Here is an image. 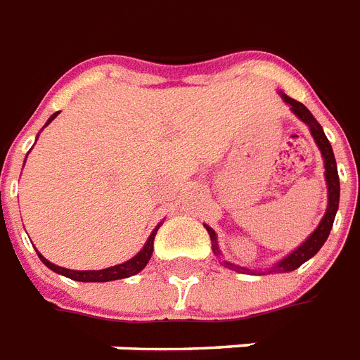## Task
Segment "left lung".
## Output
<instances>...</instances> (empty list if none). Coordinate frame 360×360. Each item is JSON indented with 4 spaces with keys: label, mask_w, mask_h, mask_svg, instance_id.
Segmentation results:
<instances>
[{
    "label": "left lung",
    "mask_w": 360,
    "mask_h": 360,
    "mask_svg": "<svg viewBox=\"0 0 360 360\" xmlns=\"http://www.w3.org/2000/svg\"><path fill=\"white\" fill-rule=\"evenodd\" d=\"M282 101H284L288 106H290L291 114H295L302 123L307 124L310 134H312L316 146H318L319 153H321V158H323V168H325V183H327V209H325L323 219L319 220L318 228L302 240L301 245L297 246L295 250H291L288 256H284L280 262H276L274 265H271L269 269H265L267 273H290V271H295L299 269L304 262H308L310 257H314L319 252V248L325 245V240L329 237L330 230H333V222H335L336 211H338V203H340V179H338V168H336V158L335 153H333V147H330V141L327 140L321 124L318 123V120L314 117L312 112L304 106L302 103L295 101V98L288 97L284 91H278ZM205 226L209 237H211V243H213V252L214 256H219V259L222 257V252L219 248V240H217V233L211 226ZM222 265L231 271H237V273H250V274H263V271H256V269H246L236 265V263L226 262L222 259Z\"/></svg>",
    "instance_id": "left-lung-1"
}]
</instances>
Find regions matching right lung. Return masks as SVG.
Segmentation results:
<instances>
[{
  "mask_svg": "<svg viewBox=\"0 0 360 360\" xmlns=\"http://www.w3.org/2000/svg\"><path fill=\"white\" fill-rule=\"evenodd\" d=\"M58 114L59 112H56L53 115H50V120L46 121V124H44V127H48V124L52 123V121L58 117ZM44 127H42V129H44ZM37 138H39V136H37ZM160 226H162V222H160V224H157V228L151 231V236L147 237L143 248H141V250L138 252L134 257H130V259L120 263V265H114V267L101 269V271H70V269L59 267V265H56V263L48 262L46 257L42 256L41 252H37V254H39L41 262L44 263V265H46L50 271H53V273H58V274H63V276H67V278H70V280H76V282H110V280L129 278V276H134V274L140 273L141 269L146 267L147 263H149V259H151V256H153V240H155V236H157V231Z\"/></svg>",
  "mask_w": 360,
  "mask_h": 360,
  "instance_id": "add662e5",
  "label": "right lung"
}]
</instances>
